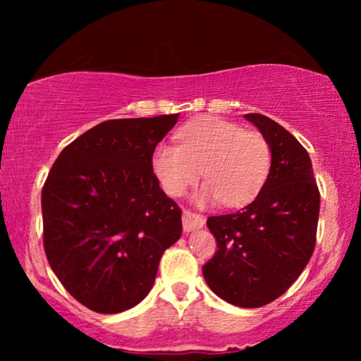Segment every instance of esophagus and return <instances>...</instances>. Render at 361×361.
Segmentation results:
<instances>
[{"instance_id": "obj_1", "label": "esophagus", "mask_w": 361, "mask_h": 361, "mask_svg": "<svg viewBox=\"0 0 361 361\" xmlns=\"http://www.w3.org/2000/svg\"><path fill=\"white\" fill-rule=\"evenodd\" d=\"M205 225V219L199 214H194L190 210H184L182 214V226H184L185 233H190V231L199 230Z\"/></svg>"}]
</instances>
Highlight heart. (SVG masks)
Returning a JSON list of instances; mask_svg holds the SVG:
<instances>
[{"instance_id": "heart-1", "label": "heart", "mask_w": 361, "mask_h": 361, "mask_svg": "<svg viewBox=\"0 0 361 361\" xmlns=\"http://www.w3.org/2000/svg\"><path fill=\"white\" fill-rule=\"evenodd\" d=\"M180 145L159 142L152 151V171L171 197L184 195L199 179V205L221 200L226 207L250 204L271 171V147L261 133L236 123L207 116L190 121L179 133Z\"/></svg>"}]
</instances>
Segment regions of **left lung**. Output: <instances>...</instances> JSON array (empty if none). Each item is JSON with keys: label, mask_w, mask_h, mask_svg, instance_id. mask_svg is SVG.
I'll return each instance as SVG.
<instances>
[{"label": "left lung", "mask_w": 361, "mask_h": 361, "mask_svg": "<svg viewBox=\"0 0 361 361\" xmlns=\"http://www.w3.org/2000/svg\"><path fill=\"white\" fill-rule=\"evenodd\" d=\"M271 147V171L256 199L228 215L209 216L216 253L204 264L209 288L226 302L255 309L290 288L315 246L320 194L304 146L271 118L250 113Z\"/></svg>", "instance_id": "left-lung-1"}]
</instances>
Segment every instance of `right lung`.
Instances as JSON below:
<instances>
[{
	"mask_svg": "<svg viewBox=\"0 0 361 361\" xmlns=\"http://www.w3.org/2000/svg\"><path fill=\"white\" fill-rule=\"evenodd\" d=\"M176 115L110 120L72 141L42 189L44 250L68 293L100 314L140 304L182 212L159 187L152 151Z\"/></svg>",
	"mask_w": 361,
	"mask_h": 361,
	"instance_id": "obj_1",
	"label": "right lung"
}]
</instances>
